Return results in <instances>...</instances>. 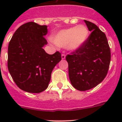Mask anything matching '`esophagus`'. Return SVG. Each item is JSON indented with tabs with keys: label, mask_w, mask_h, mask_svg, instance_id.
<instances>
[{
	"label": "esophagus",
	"mask_w": 122,
	"mask_h": 122,
	"mask_svg": "<svg viewBox=\"0 0 122 122\" xmlns=\"http://www.w3.org/2000/svg\"><path fill=\"white\" fill-rule=\"evenodd\" d=\"M61 57H62V60H64V59H65V54H62V56H61Z\"/></svg>",
	"instance_id": "34e87169"
}]
</instances>
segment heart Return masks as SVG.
<instances>
[{
	"instance_id": "1",
	"label": "heart",
	"mask_w": 122,
	"mask_h": 122,
	"mask_svg": "<svg viewBox=\"0 0 122 122\" xmlns=\"http://www.w3.org/2000/svg\"><path fill=\"white\" fill-rule=\"evenodd\" d=\"M89 30L84 25L62 29L54 35L51 40L59 47H65L70 51L81 48L89 38Z\"/></svg>"
}]
</instances>
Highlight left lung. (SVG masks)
<instances>
[{"mask_svg":"<svg viewBox=\"0 0 122 122\" xmlns=\"http://www.w3.org/2000/svg\"><path fill=\"white\" fill-rule=\"evenodd\" d=\"M84 22L91 34L81 48L66 56L71 84L80 91L90 90L103 81L111 62V51L104 33L95 24Z\"/></svg>","mask_w":122,"mask_h":122,"instance_id":"8db88e82","label":"left lung"}]
</instances>
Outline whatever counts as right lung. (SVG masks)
<instances>
[{"mask_svg":"<svg viewBox=\"0 0 122 122\" xmlns=\"http://www.w3.org/2000/svg\"><path fill=\"white\" fill-rule=\"evenodd\" d=\"M47 33V25L27 22L17 29L8 45L10 74L19 89L27 92L46 90L54 68L61 60L59 52L50 55L44 50Z\"/></svg>","mask_w":122,"mask_h":122,"instance_id":"1","label":"right lung"}]
</instances>
